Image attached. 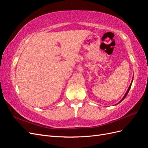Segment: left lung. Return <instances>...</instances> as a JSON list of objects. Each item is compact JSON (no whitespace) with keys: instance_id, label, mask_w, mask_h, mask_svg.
<instances>
[{"instance_id":"8db88e82","label":"left lung","mask_w":148,"mask_h":148,"mask_svg":"<svg viewBox=\"0 0 148 148\" xmlns=\"http://www.w3.org/2000/svg\"><path fill=\"white\" fill-rule=\"evenodd\" d=\"M132 82H133V80H132ZM132 83H131V84H130V86H129V88H128V90H127V92H126V94H125V96H124V97L122 98V100H121V101L120 102H122L124 99H125V97H126L127 96V95H128V92H129V91H130V88H131V86H132Z\"/></svg>"}]
</instances>
